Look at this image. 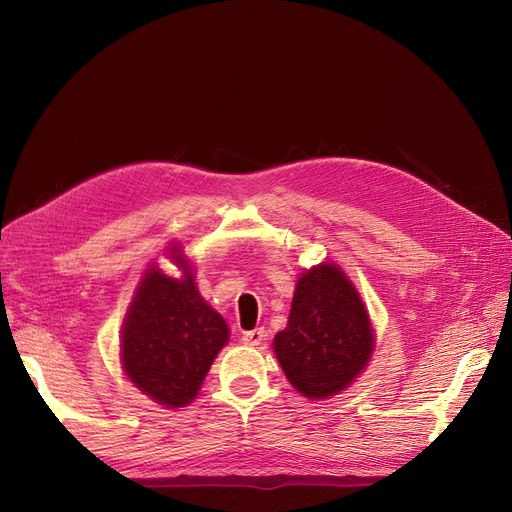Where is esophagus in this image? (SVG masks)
<instances>
[{"label": "esophagus", "instance_id": "obj_1", "mask_svg": "<svg viewBox=\"0 0 512 512\" xmlns=\"http://www.w3.org/2000/svg\"><path fill=\"white\" fill-rule=\"evenodd\" d=\"M263 340H265V330L263 328L242 332V342L249 344V346H259Z\"/></svg>", "mask_w": 512, "mask_h": 512}]
</instances>
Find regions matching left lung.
Returning <instances> with one entry per match:
<instances>
[{
  "label": "left lung",
  "mask_w": 512,
  "mask_h": 512,
  "mask_svg": "<svg viewBox=\"0 0 512 512\" xmlns=\"http://www.w3.org/2000/svg\"><path fill=\"white\" fill-rule=\"evenodd\" d=\"M373 342L357 288L336 263L324 261L301 274L288 326L274 338V353L303 396L330 398L367 367Z\"/></svg>",
  "instance_id": "1"
}]
</instances>
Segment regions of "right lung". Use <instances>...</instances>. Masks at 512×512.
<instances>
[{
	"label": "right lung",
	"mask_w": 512,
	"mask_h": 512,
	"mask_svg": "<svg viewBox=\"0 0 512 512\" xmlns=\"http://www.w3.org/2000/svg\"><path fill=\"white\" fill-rule=\"evenodd\" d=\"M168 251L182 278L155 265L145 272L124 317L120 357L134 386L157 405L178 409L199 394L230 330L199 294L182 247L174 242Z\"/></svg>",
	"instance_id": "1"
}]
</instances>
